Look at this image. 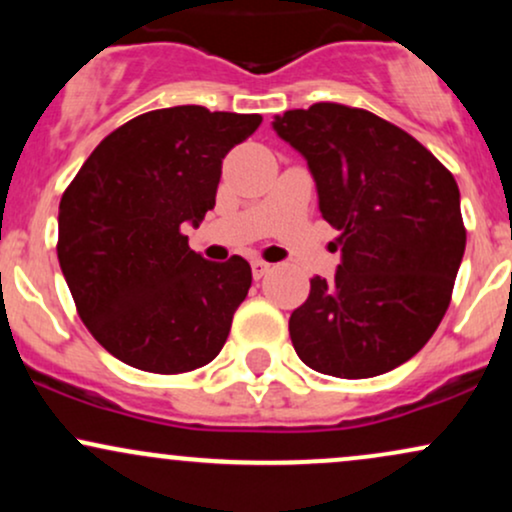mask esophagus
I'll return each instance as SVG.
<instances>
[{
	"label": "esophagus",
	"instance_id": "34e87169",
	"mask_svg": "<svg viewBox=\"0 0 512 512\" xmlns=\"http://www.w3.org/2000/svg\"><path fill=\"white\" fill-rule=\"evenodd\" d=\"M269 269H272V264H269V262H264V260H252V276H255V279H262V276L267 274Z\"/></svg>",
	"mask_w": 512,
	"mask_h": 512
}]
</instances>
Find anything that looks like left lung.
<instances>
[{"label":"left lung","mask_w":512,"mask_h":512,"mask_svg":"<svg viewBox=\"0 0 512 512\" xmlns=\"http://www.w3.org/2000/svg\"><path fill=\"white\" fill-rule=\"evenodd\" d=\"M272 127L308 161L322 219L342 233L334 279L313 276L308 301L291 313L293 349L334 378L402 366L450 305L467 243L455 178L368 110L315 103L276 115Z\"/></svg>","instance_id":"8db88e82"}]
</instances>
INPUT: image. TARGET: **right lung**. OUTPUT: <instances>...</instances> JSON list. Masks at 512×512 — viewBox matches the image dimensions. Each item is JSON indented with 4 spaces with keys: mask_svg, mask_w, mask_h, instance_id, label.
<instances>
[{
    "mask_svg": "<svg viewBox=\"0 0 512 512\" xmlns=\"http://www.w3.org/2000/svg\"><path fill=\"white\" fill-rule=\"evenodd\" d=\"M260 115L202 105L151 110L86 158L60 202L57 257L96 342L127 366L187 373L219 356L252 269L209 262L187 245L216 204L221 163Z\"/></svg>",
    "mask_w": 512,
    "mask_h": 512,
    "instance_id": "obj_1",
    "label": "right lung"
}]
</instances>
